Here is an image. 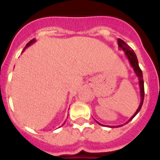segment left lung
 Instances as JSON below:
<instances>
[{
    "label": "left lung",
    "instance_id": "obj_1",
    "mask_svg": "<svg viewBox=\"0 0 160 160\" xmlns=\"http://www.w3.org/2000/svg\"><path fill=\"white\" fill-rule=\"evenodd\" d=\"M117 42H118V46H119V48L121 49H122L123 51L125 52V56H126V57L128 58V60H129V63H130V65L132 67H133V70H134V73L135 74L137 75V77L138 78V80H139V87H140V95H141V102H140V104H139L138 106V108L137 109V111H136V112L134 113L133 115V117H130V119L129 120V121H127L125 124H127L128 122H129V121H131V120L133 119V117H135V116L137 115L138 113L139 112V111L141 110V108L142 106V103H143V100H144V95H145V93H144V81H143V77H142V72L141 69H140V67H139L138 65V58H137V56H136V54H135V52H133V49H131V48L129 47V45L126 44V43L124 42V41L122 40V39H117ZM99 125H103L102 124H100V123H99L98 121H96ZM123 125H117V126H115V127H121ZM103 126H104V125H103ZM111 127V128H112V127L114 126H109Z\"/></svg>",
    "mask_w": 160,
    "mask_h": 160
}]
</instances>
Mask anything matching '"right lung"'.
Wrapping results in <instances>:
<instances>
[{
    "instance_id": "add662e5",
    "label": "right lung",
    "mask_w": 160,
    "mask_h": 160,
    "mask_svg": "<svg viewBox=\"0 0 160 160\" xmlns=\"http://www.w3.org/2000/svg\"><path fill=\"white\" fill-rule=\"evenodd\" d=\"M35 39H31V41H30L29 43H27V45H26V47H25V48H24V49H23V51H24V50H25V49H26V48H27V47H29V46H31V44H32V43H35ZM23 51H22V52H23ZM64 124H65V123H64ZM64 124H63V125H64Z\"/></svg>"
}]
</instances>
